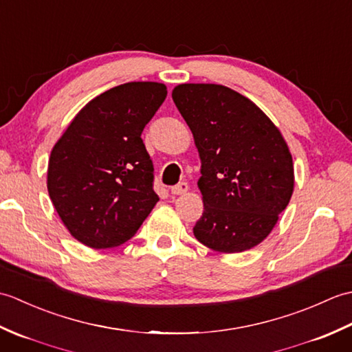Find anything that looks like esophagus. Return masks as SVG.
Wrapping results in <instances>:
<instances>
[{
    "instance_id": "esophagus-1",
    "label": "esophagus",
    "mask_w": 352,
    "mask_h": 352,
    "mask_svg": "<svg viewBox=\"0 0 352 352\" xmlns=\"http://www.w3.org/2000/svg\"><path fill=\"white\" fill-rule=\"evenodd\" d=\"M188 190H189V184L186 182H182V183L175 184V186H172V189H170L172 195H184V193Z\"/></svg>"
}]
</instances>
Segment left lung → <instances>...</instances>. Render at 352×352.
Listing matches in <instances>:
<instances>
[{
  "label": "left lung",
  "instance_id": "8db88e82",
  "mask_svg": "<svg viewBox=\"0 0 352 352\" xmlns=\"http://www.w3.org/2000/svg\"><path fill=\"white\" fill-rule=\"evenodd\" d=\"M172 100L201 157L204 212L193 234L219 252L254 248L294 192V162L280 130L251 100L221 85H178Z\"/></svg>",
  "mask_w": 352,
  "mask_h": 352
}]
</instances>
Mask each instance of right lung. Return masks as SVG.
<instances>
[{"label":"right lung","instance_id":"obj_1","mask_svg":"<svg viewBox=\"0 0 352 352\" xmlns=\"http://www.w3.org/2000/svg\"><path fill=\"white\" fill-rule=\"evenodd\" d=\"M166 95L154 81L111 87L78 111L52 148L48 193L78 242L95 250L126 242L159 201L140 136Z\"/></svg>","mask_w":352,"mask_h":352}]
</instances>
